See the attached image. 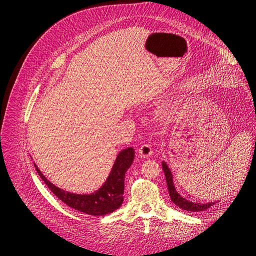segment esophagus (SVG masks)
I'll list each match as a JSON object with an SVG mask.
<instances>
[{
    "label": "esophagus",
    "mask_w": 256,
    "mask_h": 256,
    "mask_svg": "<svg viewBox=\"0 0 256 256\" xmlns=\"http://www.w3.org/2000/svg\"><path fill=\"white\" fill-rule=\"evenodd\" d=\"M152 147L149 144H143L140 148H138V154H140L142 157H148L152 154Z\"/></svg>",
    "instance_id": "1"
}]
</instances>
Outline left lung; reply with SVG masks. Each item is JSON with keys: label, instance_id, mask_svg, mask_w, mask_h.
<instances>
[{"label": "left lung", "instance_id": "1", "mask_svg": "<svg viewBox=\"0 0 256 256\" xmlns=\"http://www.w3.org/2000/svg\"><path fill=\"white\" fill-rule=\"evenodd\" d=\"M162 168H164V174H166V184H168V189L170 199L180 208L184 209V210L191 212H204V210H206V209L210 208L212 206H214L216 204V202H209V203H204V204L194 203L192 201L184 199L176 190V187L174 184V180H172V172H170V168L168 166V164H166L164 161H162Z\"/></svg>", "mask_w": 256, "mask_h": 256}]
</instances>
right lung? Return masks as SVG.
I'll list each match as a JSON object with an SVG mask.
<instances>
[{
	"mask_svg": "<svg viewBox=\"0 0 256 256\" xmlns=\"http://www.w3.org/2000/svg\"><path fill=\"white\" fill-rule=\"evenodd\" d=\"M134 158V151L132 147L120 152L116 160L102 187L88 195L74 194L66 192L56 187L50 180L40 172L34 164L36 170L48 188L55 194L62 202L76 210L86 214L88 216H105L118 209L124 202V176L126 170L132 166Z\"/></svg>",
	"mask_w": 256,
	"mask_h": 256,
	"instance_id": "right-lung-1",
	"label": "right lung"
}]
</instances>
